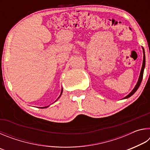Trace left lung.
<instances>
[{
	"label": "left lung",
	"instance_id": "obj_1",
	"mask_svg": "<svg viewBox=\"0 0 150 150\" xmlns=\"http://www.w3.org/2000/svg\"><path fill=\"white\" fill-rule=\"evenodd\" d=\"M143 52H144V59H143V63H142V69H141V71H140V74H139V77L138 79V83H137L136 85L135 86V87H134V89L131 91L130 93H129L128 95L125 97L124 98H128L129 97H130V96L134 95V93H136V91L138 90V88H139V85H140L141 83H142V78H143V74H144V68H145V65H146V57H145V52H144V50H143Z\"/></svg>",
	"mask_w": 150,
	"mask_h": 150
}]
</instances>
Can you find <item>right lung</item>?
<instances>
[{"instance_id":"obj_1","label":"right lung","mask_w":150,"mask_h":150,"mask_svg":"<svg viewBox=\"0 0 150 150\" xmlns=\"http://www.w3.org/2000/svg\"><path fill=\"white\" fill-rule=\"evenodd\" d=\"M62 93H63V88H62V91H61V94H60V95H59V97H58L57 98V99H59V98L60 97V96H61V95H62ZM56 100H55V101H56ZM48 106H45V107H42V108H47V107H48Z\"/></svg>"}]
</instances>
